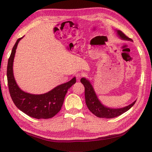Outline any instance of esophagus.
Masks as SVG:
<instances>
[{"mask_svg": "<svg viewBox=\"0 0 152 152\" xmlns=\"http://www.w3.org/2000/svg\"><path fill=\"white\" fill-rule=\"evenodd\" d=\"M81 77H82V74H76V78L77 79V80H80V78H81Z\"/></svg>", "mask_w": 152, "mask_h": 152, "instance_id": "obj_1", "label": "esophagus"}]
</instances>
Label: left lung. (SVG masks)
Instances as JSON below:
<instances>
[{
    "instance_id": "obj_1",
    "label": "left lung",
    "mask_w": 152,
    "mask_h": 152,
    "mask_svg": "<svg viewBox=\"0 0 152 152\" xmlns=\"http://www.w3.org/2000/svg\"><path fill=\"white\" fill-rule=\"evenodd\" d=\"M118 35L123 39L132 41L131 38L128 37L125 33H123L121 31H117ZM81 83L84 86V95H85V101L86 106L88 107L90 111H91L94 115L100 118H106V119H110L119 116L123 113L127 111L130 109L136 101H134L132 104L129 105L121 109H110V108L106 107L101 104V102L98 99L96 94H95L93 88L90 83V82L86 78H82L80 80Z\"/></svg>"
}]
</instances>
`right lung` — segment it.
Returning <instances> with one entry per match:
<instances>
[{
    "label": "right lung",
    "instance_id": "obj_1",
    "mask_svg": "<svg viewBox=\"0 0 152 152\" xmlns=\"http://www.w3.org/2000/svg\"><path fill=\"white\" fill-rule=\"evenodd\" d=\"M22 38H19L12 48L7 65V76L10 95L16 107L26 115L38 119H50L61 110L67 91L76 83V78L43 94H31L21 91L14 78L12 64L18 43Z\"/></svg>",
    "mask_w": 152,
    "mask_h": 152
}]
</instances>
